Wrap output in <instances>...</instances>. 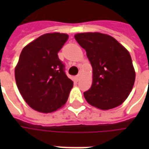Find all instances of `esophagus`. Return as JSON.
Masks as SVG:
<instances>
[{"mask_svg":"<svg viewBox=\"0 0 149 149\" xmlns=\"http://www.w3.org/2000/svg\"><path fill=\"white\" fill-rule=\"evenodd\" d=\"M81 74L77 75V76H76V80H77V81H79V80H80V78H81Z\"/></svg>","mask_w":149,"mask_h":149,"instance_id":"obj_1","label":"esophagus"}]
</instances>
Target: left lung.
Masks as SVG:
<instances>
[{
  "label": "left lung",
  "instance_id": "obj_1",
  "mask_svg": "<svg viewBox=\"0 0 149 149\" xmlns=\"http://www.w3.org/2000/svg\"><path fill=\"white\" fill-rule=\"evenodd\" d=\"M74 37L85 49L93 68V83L84 93L85 100L102 110L120 105L131 93L136 78L129 52L108 34L81 33Z\"/></svg>",
  "mask_w": 149,
  "mask_h": 149
}]
</instances>
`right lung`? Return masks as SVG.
Returning <instances> with one entry per match:
<instances>
[{
	"instance_id": "right-lung-1",
	"label": "right lung",
	"mask_w": 149,
	"mask_h": 149,
	"mask_svg": "<svg viewBox=\"0 0 149 149\" xmlns=\"http://www.w3.org/2000/svg\"><path fill=\"white\" fill-rule=\"evenodd\" d=\"M68 39L66 33L44 34L21 51L15 67L16 83L24 101L37 112L60 109L73 87L57 55Z\"/></svg>"
}]
</instances>
